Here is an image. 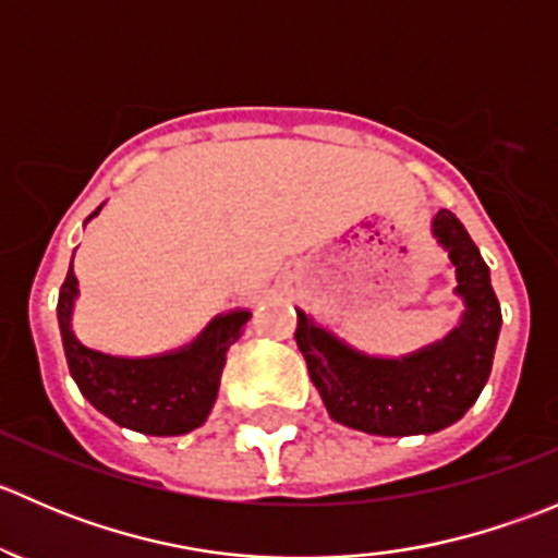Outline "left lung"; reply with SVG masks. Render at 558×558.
Segmentation results:
<instances>
[{"mask_svg": "<svg viewBox=\"0 0 558 558\" xmlns=\"http://www.w3.org/2000/svg\"><path fill=\"white\" fill-rule=\"evenodd\" d=\"M432 234L456 269L464 300L459 326L442 340L399 359L356 351L296 311V345L331 418L367 435H432L475 404L492 375L502 311L481 251L451 210H437Z\"/></svg>", "mask_w": 558, "mask_h": 558, "instance_id": "1", "label": "left lung"}]
</instances>
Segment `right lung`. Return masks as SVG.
Wrapping results in <instances>:
<instances>
[{"label":"right lung","mask_w":558,"mask_h":558,"mask_svg":"<svg viewBox=\"0 0 558 558\" xmlns=\"http://www.w3.org/2000/svg\"><path fill=\"white\" fill-rule=\"evenodd\" d=\"M102 205L86 218L99 216ZM77 278L66 272L59 291V329L70 375L83 397L118 426L154 437H174L207 421L221 386L227 351L251 318L247 311L216 315L196 340L159 356H110L83 345L72 331Z\"/></svg>","instance_id":"obj_1"}]
</instances>
